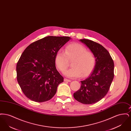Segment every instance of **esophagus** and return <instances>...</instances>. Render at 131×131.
I'll list each match as a JSON object with an SVG mask.
<instances>
[{
    "label": "esophagus",
    "mask_w": 131,
    "mask_h": 131,
    "mask_svg": "<svg viewBox=\"0 0 131 131\" xmlns=\"http://www.w3.org/2000/svg\"><path fill=\"white\" fill-rule=\"evenodd\" d=\"M64 81H68V82H71V80H68V79H64Z\"/></svg>",
    "instance_id": "34e87169"
}]
</instances>
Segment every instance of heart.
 I'll return each mask as SVG.
<instances>
[{
  "label": "heart",
  "mask_w": 131,
  "mask_h": 131,
  "mask_svg": "<svg viewBox=\"0 0 131 131\" xmlns=\"http://www.w3.org/2000/svg\"><path fill=\"white\" fill-rule=\"evenodd\" d=\"M72 60V67L63 72L64 75L70 78H77L81 75L86 77L89 75L95 64L93 53L86 50L84 47L78 43L69 44L65 48L64 51L59 50L56 52L55 63L61 72L66 69L69 61Z\"/></svg>",
  "instance_id": "1"
}]
</instances>
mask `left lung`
<instances>
[{
    "instance_id": "1",
    "label": "left lung",
    "mask_w": 131,
    "mask_h": 131,
    "mask_svg": "<svg viewBox=\"0 0 131 131\" xmlns=\"http://www.w3.org/2000/svg\"><path fill=\"white\" fill-rule=\"evenodd\" d=\"M80 41L93 53L95 65L89 77L81 81V88L74 93V97L83 104H92L103 99L109 90L114 78V63L108 51L101 45L85 39Z\"/></svg>"
}]
</instances>
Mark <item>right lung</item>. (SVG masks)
Wrapping results in <instances>:
<instances>
[{"instance_id": "add662e5", "label": "right lung", "mask_w": 131, "mask_h": 131, "mask_svg": "<svg viewBox=\"0 0 131 131\" xmlns=\"http://www.w3.org/2000/svg\"><path fill=\"white\" fill-rule=\"evenodd\" d=\"M71 39L68 36L46 37L29 45L23 52L17 64V78L28 99L44 102L54 96L64 81L56 70V54Z\"/></svg>"}]
</instances>
